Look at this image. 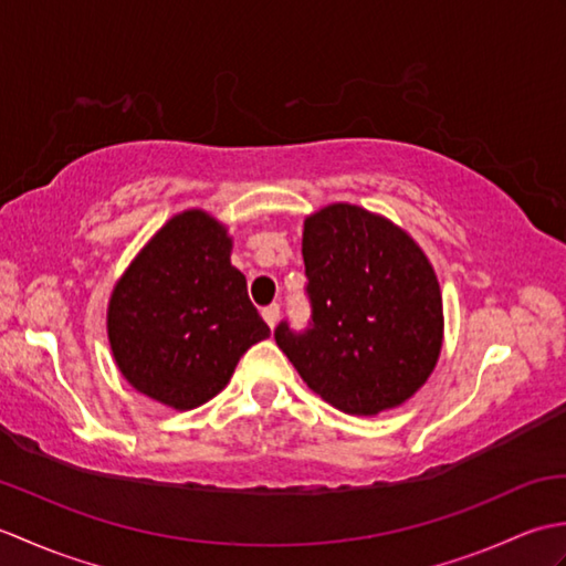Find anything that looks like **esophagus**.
Here are the masks:
<instances>
[{"label":"esophagus","instance_id":"34e87169","mask_svg":"<svg viewBox=\"0 0 566 566\" xmlns=\"http://www.w3.org/2000/svg\"><path fill=\"white\" fill-rule=\"evenodd\" d=\"M262 318H264V323H268L270 328H274L276 321H280V304L264 306V308H262Z\"/></svg>","mask_w":566,"mask_h":566}]
</instances>
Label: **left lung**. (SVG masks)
I'll use <instances>...</instances> for the list:
<instances>
[{"mask_svg":"<svg viewBox=\"0 0 566 566\" xmlns=\"http://www.w3.org/2000/svg\"><path fill=\"white\" fill-rule=\"evenodd\" d=\"M311 321L280 350L323 401L377 416L423 387L442 347V296L416 240L379 213L331 203L304 221Z\"/></svg>","mask_w":566,"mask_h":566,"instance_id":"1","label":"left lung"}]
</instances>
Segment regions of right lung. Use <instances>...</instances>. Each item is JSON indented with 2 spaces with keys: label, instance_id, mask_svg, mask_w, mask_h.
<instances>
[{
  "label": "right lung",
  "instance_id": "1",
  "mask_svg": "<svg viewBox=\"0 0 566 566\" xmlns=\"http://www.w3.org/2000/svg\"><path fill=\"white\" fill-rule=\"evenodd\" d=\"M226 226L201 209L172 216L116 282L106 331L130 387L177 411L207 403L250 345L270 335L231 264Z\"/></svg>",
  "mask_w": 566,
  "mask_h": 566
}]
</instances>
